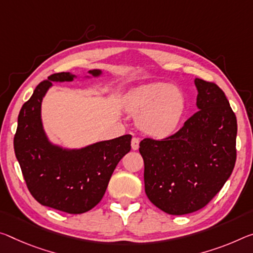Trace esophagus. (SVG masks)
Here are the masks:
<instances>
[{
    "label": "esophagus",
    "instance_id": "esophagus-1",
    "mask_svg": "<svg viewBox=\"0 0 253 253\" xmlns=\"http://www.w3.org/2000/svg\"><path fill=\"white\" fill-rule=\"evenodd\" d=\"M139 147V139L137 137H133V139H131V148H133L134 151L138 150Z\"/></svg>",
    "mask_w": 253,
    "mask_h": 253
}]
</instances>
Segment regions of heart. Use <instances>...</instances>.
I'll use <instances>...</instances> for the list:
<instances>
[{
  "instance_id": "heart-1",
  "label": "heart",
  "mask_w": 253,
  "mask_h": 253,
  "mask_svg": "<svg viewBox=\"0 0 253 253\" xmlns=\"http://www.w3.org/2000/svg\"><path fill=\"white\" fill-rule=\"evenodd\" d=\"M125 107L130 114L139 115L137 125L144 133L163 138L177 129L184 111V98L177 87L152 83L131 92Z\"/></svg>"
}]
</instances>
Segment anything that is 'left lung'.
<instances>
[{"label": "left lung", "mask_w": 253, "mask_h": 253, "mask_svg": "<svg viewBox=\"0 0 253 253\" xmlns=\"http://www.w3.org/2000/svg\"><path fill=\"white\" fill-rule=\"evenodd\" d=\"M198 111L169 137L139 143L145 192L170 215L205 207L230 178L236 160V124L225 93L195 79Z\"/></svg>", "instance_id": "8db88e82"}]
</instances>
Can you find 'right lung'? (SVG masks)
<instances>
[{
  "instance_id": "obj_1",
  "label": "right lung",
  "mask_w": 253,
  "mask_h": 253,
  "mask_svg": "<svg viewBox=\"0 0 253 253\" xmlns=\"http://www.w3.org/2000/svg\"><path fill=\"white\" fill-rule=\"evenodd\" d=\"M93 78L101 70H91ZM70 72L50 75L40 82L22 106L14 135V153L33 197L43 206L82 214L105 195L118 162L130 151L131 135L97 142L82 148H66L47 137L42 120V103L53 82H72ZM87 79L91 76H86Z\"/></svg>"
}]
</instances>
